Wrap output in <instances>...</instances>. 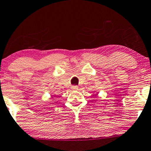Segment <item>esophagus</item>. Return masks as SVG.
I'll return each mask as SVG.
<instances>
[{
  "instance_id": "34e87169",
  "label": "esophagus",
  "mask_w": 151,
  "mask_h": 151,
  "mask_svg": "<svg viewBox=\"0 0 151 151\" xmlns=\"http://www.w3.org/2000/svg\"><path fill=\"white\" fill-rule=\"evenodd\" d=\"M71 88H72V90H73V91H77V90L78 89V87L77 86H73L72 87H71Z\"/></svg>"
}]
</instances>
